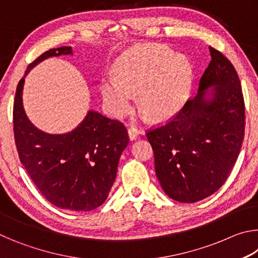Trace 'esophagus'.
<instances>
[{"label":"esophagus","instance_id":"obj_1","mask_svg":"<svg viewBox=\"0 0 258 258\" xmlns=\"http://www.w3.org/2000/svg\"><path fill=\"white\" fill-rule=\"evenodd\" d=\"M141 133H142L141 131L138 130L137 127H134V126H132V127L128 128V137H130V140H135Z\"/></svg>","mask_w":258,"mask_h":258}]
</instances>
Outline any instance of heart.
<instances>
[{
    "instance_id": "1",
    "label": "heart",
    "mask_w": 258,
    "mask_h": 258,
    "mask_svg": "<svg viewBox=\"0 0 258 258\" xmlns=\"http://www.w3.org/2000/svg\"><path fill=\"white\" fill-rule=\"evenodd\" d=\"M115 72L117 77L102 80L101 92L109 112L116 118L132 110L134 93H139L140 107L154 119L173 116L189 94V61L163 45L132 47L117 59Z\"/></svg>"
}]
</instances>
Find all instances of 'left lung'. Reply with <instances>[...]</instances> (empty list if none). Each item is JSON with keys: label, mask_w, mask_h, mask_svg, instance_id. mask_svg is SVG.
<instances>
[{"label": "left lung", "mask_w": 258, "mask_h": 258, "mask_svg": "<svg viewBox=\"0 0 258 258\" xmlns=\"http://www.w3.org/2000/svg\"><path fill=\"white\" fill-rule=\"evenodd\" d=\"M212 60L174 119L147 133L155 155L156 175L165 194L191 204L224 184L241 149L244 106L232 63L213 47Z\"/></svg>", "instance_id": "1"}]
</instances>
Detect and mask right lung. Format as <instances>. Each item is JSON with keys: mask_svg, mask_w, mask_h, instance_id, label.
<instances>
[{"mask_svg": "<svg viewBox=\"0 0 258 258\" xmlns=\"http://www.w3.org/2000/svg\"><path fill=\"white\" fill-rule=\"evenodd\" d=\"M71 54L72 46L51 49L27 67L16 91L14 131L21 164L47 202L68 211L87 212L101 206L115 182L120 155L128 145L125 126L89 110L71 132L50 134L29 120L23 104L28 73L47 58Z\"/></svg>", "mask_w": 258, "mask_h": 258, "instance_id": "obj_1", "label": "right lung"}]
</instances>
